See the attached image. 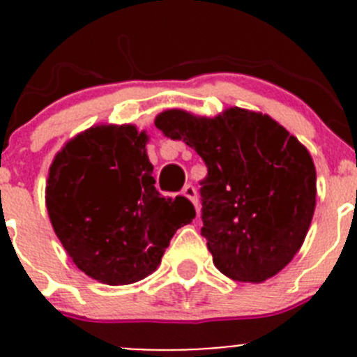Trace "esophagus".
<instances>
[{"label":"esophagus","mask_w":357,"mask_h":357,"mask_svg":"<svg viewBox=\"0 0 357 357\" xmlns=\"http://www.w3.org/2000/svg\"><path fill=\"white\" fill-rule=\"evenodd\" d=\"M183 195H185L186 199L192 202L195 207L199 205V202H197V190H195V186H193V185H186L185 188H183Z\"/></svg>","instance_id":"esophagus-1"}]
</instances>
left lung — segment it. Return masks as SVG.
<instances>
[{
    "label": "left lung",
    "instance_id": "1",
    "mask_svg": "<svg viewBox=\"0 0 357 357\" xmlns=\"http://www.w3.org/2000/svg\"><path fill=\"white\" fill-rule=\"evenodd\" d=\"M155 126L207 165L200 181L202 235L215 268L248 283L282 271L314 214L316 169L307 149L269 115L238 107L212 119L165 110Z\"/></svg>",
    "mask_w": 357,
    "mask_h": 357
}]
</instances>
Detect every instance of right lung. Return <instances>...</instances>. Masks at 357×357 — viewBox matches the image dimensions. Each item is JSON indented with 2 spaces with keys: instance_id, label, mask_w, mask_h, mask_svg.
<instances>
[{
  "instance_id": "1",
  "label": "right lung",
  "mask_w": 357,
  "mask_h": 357,
  "mask_svg": "<svg viewBox=\"0 0 357 357\" xmlns=\"http://www.w3.org/2000/svg\"><path fill=\"white\" fill-rule=\"evenodd\" d=\"M136 126H95L55 155L46 208L56 236L81 271L105 285L152 275L169 242L195 218L185 197L157 192Z\"/></svg>"
}]
</instances>
